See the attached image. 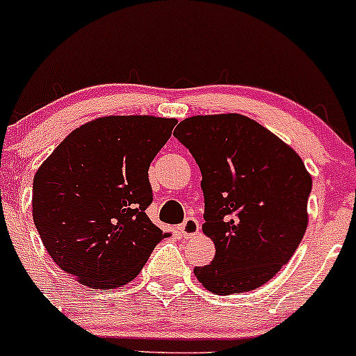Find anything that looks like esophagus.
I'll list each match as a JSON object with an SVG mask.
<instances>
[{"label": "esophagus", "mask_w": 356, "mask_h": 356, "mask_svg": "<svg viewBox=\"0 0 356 356\" xmlns=\"http://www.w3.org/2000/svg\"><path fill=\"white\" fill-rule=\"evenodd\" d=\"M178 230H179V234L183 235V237L190 238V237H193V235H197L200 232V223L195 217H188L185 222L181 223V225L178 227Z\"/></svg>", "instance_id": "1"}]
</instances>
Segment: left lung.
Listing matches in <instances>:
<instances>
[{
    "label": "left lung",
    "instance_id": "obj_1",
    "mask_svg": "<svg viewBox=\"0 0 356 356\" xmlns=\"http://www.w3.org/2000/svg\"><path fill=\"white\" fill-rule=\"evenodd\" d=\"M175 138L202 171L210 266L195 267L215 294L247 293L289 262L307 227L311 181L296 151L241 114L195 115Z\"/></svg>",
    "mask_w": 356,
    "mask_h": 356
}]
</instances>
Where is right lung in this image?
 Instances as JSON below:
<instances>
[{
	"mask_svg": "<svg viewBox=\"0 0 356 356\" xmlns=\"http://www.w3.org/2000/svg\"><path fill=\"white\" fill-rule=\"evenodd\" d=\"M177 121L109 115L70 133L38 168L33 222L60 269L94 289L133 281L168 234L147 218V170Z\"/></svg>",
	"mask_w": 356,
	"mask_h": 356,
	"instance_id": "1",
	"label": "right lung"
}]
</instances>
